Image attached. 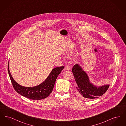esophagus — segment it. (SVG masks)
Listing matches in <instances>:
<instances>
[{
	"instance_id": "obj_1",
	"label": "esophagus",
	"mask_w": 126,
	"mask_h": 126,
	"mask_svg": "<svg viewBox=\"0 0 126 126\" xmlns=\"http://www.w3.org/2000/svg\"><path fill=\"white\" fill-rule=\"evenodd\" d=\"M70 68V66L69 64H67L66 66H65V69L66 70H69Z\"/></svg>"
}]
</instances>
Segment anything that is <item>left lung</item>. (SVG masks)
I'll list each match as a JSON object with an SVG mask.
<instances>
[{
    "instance_id": "obj_1",
    "label": "left lung",
    "mask_w": 126,
    "mask_h": 126,
    "mask_svg": "<svg viewBox=\"0 0 126 126\" xmlns=\"http://www.w3.org/2000/svg\"><path fill=\"white\" fill-rule=\"evenodd\" d=\"M72 71L77 83V92L79 94L84 98L89 99L99 98L104 94L109 87V84L97 87L90 83L87 74L78 64L74 66Z\"/></svg>"
}]
</instances>
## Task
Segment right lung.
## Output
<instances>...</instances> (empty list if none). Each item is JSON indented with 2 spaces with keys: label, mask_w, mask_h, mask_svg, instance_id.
<instances>
[{
  "label": "right lung",
  "mask_w": 126,
  "mask_h": 126,
  "mask_svg": "<svg viewBox=\"0 0 126 126\" xmlns=\"http://www.w3.org/2000/svg\"><path fill=\"white\" fill-rule=\"evenodd\" d=\"M64 66L57 67L52 69L47 79L42 84L32 87L23 86L17 84L12 78L9 71V63L8 72L12 85L15 91L22 96L32 100H42L47 97L52 92L55 81Z\"/></svg>",
  "instance_id": "add662e5"
}]
</instances>
